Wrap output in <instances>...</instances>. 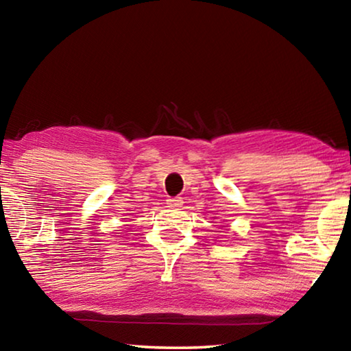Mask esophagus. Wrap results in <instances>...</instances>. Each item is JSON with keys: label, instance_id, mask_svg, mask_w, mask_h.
<instances>
[{"label": "esophagus", "instance_id": "obj_1", "mask_svg": "<svg viewBox=\"0 0 351 351\" xmlns=\"http://www.w3.org/2000/svg\"><path fill=\"white\" fill-rule=\"evenodd\" d=\"M167 204H169L170 207H175V208H178V207H181V206H182L184 201H182V197L176 196V197H169V199H167Z\"/></svg>", "mask_w": 351, "mask_h": 351}]
</instances>
